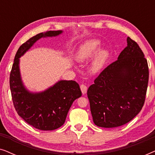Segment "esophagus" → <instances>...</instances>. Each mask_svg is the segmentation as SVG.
Here are the masks:
<instances>
[{"label":"esophagus","mask_w":155,"mask_h":155,"mask_svg":"<svg viewBox=\"0 0 155 155\" xmlns=\"http://www.w3.org/2000/svg\"><path fill=\"white\" fill-rule=\"evenodd\" d=\"M80 89H81L82 94H86L87 91V87L85 84H81V85H80Z\"/></svg>","instance_id":"obj_1"}]
</instances>
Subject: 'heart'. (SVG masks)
I'll use <instances>...</instances> for the list:
<instances>
[{"label": "heart", "instance_id": "obj_1", "mask_svg": "<svg viewBox=\"0 0 155 155\" xmlns=\"http://www.w3.org/2000/svg\"><path fill=\"white\" fill-rule=\"evenodd\" d=\"M101 42L98 39H91L84 42L78 48L75 59L78 62H84L90 58L98 49ZM109 56V51L106 48H101L95 53L90 63V71L96 73L102 68Z\"/></svg>", "mask_w": 155, "mask_h": 155}]
</instances>
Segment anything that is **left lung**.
Masks as SVG:
<instances>
[{"mask_svg": "<svg viewBox=\"0 0 155 155\" xmlns=\"http://www.w3.org/2000/svg\"><path fill=\"white\" fill-rule=\"evenodd\" d=\"M149 69L143 52L127 38L118 60L106 68L87 90L94 124L115 128L127 124L141 111L147 92Z\"/></svg>", "mask_w": 155, "mask_h": 155, "instance_id": "1", "label": "left lung"}]
</instances>
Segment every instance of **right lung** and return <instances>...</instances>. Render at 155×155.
Instances as JSON below:
<instances>
[{
    "instance_id": "1",
    "label": "right lung",
    "mask_w": 155,
    "mask_h": 155,
    "mask_svg": "<svg viewBox=\"0 0 155 155\" xmlns=\"http://www.w3.org/2000/svg\"><path fill=\"white\" fill-rule=\"evenodd\" d=\"M62 32L48 31L27 40L18 48L10 72V87L16 111L27 124L39 130H53L63 126L72 104L82 96V92L79 84L73 80H60L41 92H29L21 79L19 58L37 40L56 37Z\"/></svg>"
}]
</instances>
